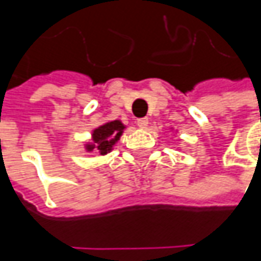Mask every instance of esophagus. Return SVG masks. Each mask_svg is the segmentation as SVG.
Masks as SVG:
<instances>
[{
	"label": "esophagus",
	"instance_id": "34e87169",
	"mask_svg": "<svg viewBox=\"0 0 261 261\" xmlns=\"http://www.w3.org/2000/svg\"><path fill=\"white\" fill-rule=\"evenodd\" d=\"M136 125L139 126L141 129H146V126H148V119H146V117L138 119V120H136Z\"/></svg>",
	"mask_w": 261,
	"mask_h": 261
}]
</instances>
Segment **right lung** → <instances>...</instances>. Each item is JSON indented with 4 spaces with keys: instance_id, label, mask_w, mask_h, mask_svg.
I'll list each match as a JSON object with an SVG mask.
<instances>
[{
    "instance_id": "1",
    "label": "right lung",
    "mask_w": 261,
    "mask_h": 261,
    "mask_svg": "<svg viewBox=\"0 0 261 261\" xmlns=\"http://www.w3.org/2000/svg\"><path fill=\"white\" fill-rule=\"evenodd\" d=\"M126 126L120 120L106 122L91 132V139L84 144L87 152H97L98 155H107L120 139Z\"/></svg>"
}]
</instances>
